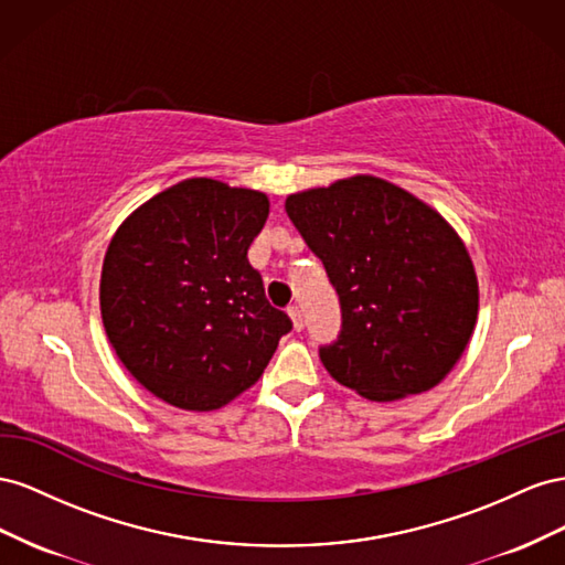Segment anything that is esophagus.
<instances>
[{
	"label": "esophagus",
	"instance_id": "esophagus-1",
	"mask_svg": "<svg viewBox=\"0 0 565 565\" xmlns=\"http://www.w3.org/2000/svg\"><path fill=\"white\" fill-rule=\"evenodd\" d=\"M288 317H291V321H294V329L302 331V315H300V310L296 308V305H291V308H288Z\"/></svg>",
	"mask_w": 565,
	"mask_h": 565
}]
</instances>
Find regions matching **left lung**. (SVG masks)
<instances>
[{"label": "left lung", "instance_id": "left-lung-1", "mask_svg": "<svg viewBox=\"0 0 565 565\" xmlns=\"http://www.w3.org/2000/svg\"><path fill=\"white\" fill-rule=\"evenodd\" d=\"M286 213L341 298L343 329L319 350L331 379L393 402L452 372L478 321V277L452 224L374 174L291 193Z\"/></svg>", "mask_w": 565, "mask_h": 565}]
</instances>
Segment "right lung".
<instances>
[{"label": "right lung", "instance_id": "obj_1", "mask_svg": "<svg viewBox=\"0 0 565 565\" xmlns=\"http://www.w3.org/2000/svg\"><path fill=\"white\" fill-rule=\"evenodd\" d=\"M267 193L191 177L141 203L113 234L99 284L108 343L172 407L213 412L263 376L291 331L248 263Z\"/></svg>", "mask_w": 565, "mask_h": 565}]
</instances>
